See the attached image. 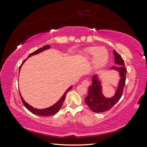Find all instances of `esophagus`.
Listing matches in <instances>:
<instances>
[{
    "mask_svg": "<svg viewBox=\"0 0 147 147\" xmlns=\"http://www.w3.org/2000/svg\"><path fill=\"white\" fill-rule=\"evenodd\" d=\"M82 84L84 86H86V87H88L90 86V82L88 80H84L82 82Z\"/></svg>",
    "mask_w": 147,
    "mask_h": 147,
    "instance_id": "obj_1",
    "label": "esophagus"
}]
</instances>
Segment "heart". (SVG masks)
<instances>
[{"label": "heart", "instance_id": "heart-1", "mask_svg": "<svg viewBox=\"0 0 147 147\" xmlns=\"http://www.w3.org/2000/svg\"><path fill=\"white\" fill-rule=\"evenodd\" d=\"M83 58L86 60H91L92 66L95 69H100L109 61V55L107 49L104 47H89L82 52Z\"/></svg>", "mask_w": 147, "mask_h": 147}]
</instances>
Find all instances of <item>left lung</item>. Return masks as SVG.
Instances as JSON below:
<instances>
[{
	"instance_id": "obj_1",
	"label": "left lung",
	"mask_w": 147,
	"mask_h": 147,
	"mask_svg": "<svg viewBox=\"0 0 147 147\" xmlns=\"http://www.w3.org/2000/svg\"><path fill=\"white\" fill-rule=\"evenodd\" d=\"M114 62L117 65L110 68V70L117 71L119 75V80L115 94L111 97H106L102 93V82L99 75H94L92 78V84L88 88V94L84 98L85 103L93 112L102 113L109 110L121 98L126 82L127 70L122 57L114 50Z\"/></svg>"
}]
</instances>
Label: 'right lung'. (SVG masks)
Returning a JSON list of instances; mask_svg holds the SVG:
<instances>
[{"label":"right lung","mask_w":147,"mask_h":147,"mask_svg":"<svg viewBox=\"0 0 147 147\" xmlns=\"http://www.w3.org/2000/svg\"><path fill=\"white\" fill-rule=\"evenodd\" d=\"M50 46L49 45H47L45 46H44V47H43L41 48L38 49V50H37L36 51H35L34 52L30 53V54L29 55L28 57L32 56L33 55H37V54H38V53H41V52L45 51V50H48V49H50ZM26 59L23 61V63L21 64V66L20 67L19 72H20V69H21V67L22 65L24 64V63L26 61ZM72 86H70L67 89V90L65 91V92L64 93V94L63 95V96L61 97V99L58 101H57L56 103H55L54 105H53L51 107H48V108L42 109H36V108H34L32 106L30 105L29 104L27 103V102H26V101L23 99V97H22L20 92V97H21V100H22V102H23V103L24 105L25 106V107L28 110H29L31 113H34L35 115H38V116L48 117V116H51V115H53L56 114L60 110L62 105H63V102H64V100L65 99V96L67 94V92L70 90H71V89H72Z\"/></svg>","instance_id":"1"}]
</instances>
